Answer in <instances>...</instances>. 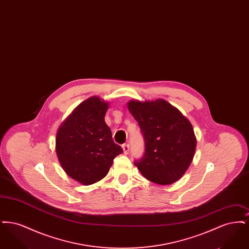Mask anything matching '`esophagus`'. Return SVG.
<instances>
[{"mask_svg":"<svg viewBox=\"0 0 249 249\" xmlns=\"http://www.w3.org/2000/svg\"><path fill=\"white\" fill-rule=\"evenodd\" d=\"M122 148H123V151H124V154H128L129 151H130V144L129 143H124L122 145Z\"/></svg>","mask_w":249,"mask_h":249,"instance_id":"1","label":"esophagus"}]
</instances>
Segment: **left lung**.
<instances>
[{
	"label": "left lung",
	"mask_w": 249,
	"mask_h": 249,
	"mask_svg": "<svg viewBox=\"0 0 249 249\" xmlns=\"http://www.w3.org/2000/svg\"><path fill=\"white\" fill-rule=\"evenodd\" d=\"M128 108L138 122L145 147L134 164L143 178L153 183H175L190 167L196 149V137L189 119L161 99L130 101Z\"/></svg>",
	"instance_id": "8db88e82"
}]
</instances>
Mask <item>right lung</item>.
<instances>
[{"instance_id": "add662e5", "label": "right lung", "mask_w": 249, "mask_h": 249, "mask_svg": "<svg viewBox=\"0 0 249 249\" xmlns=\"http://www.w3.org/2000/svg\"><path fill=\"white\" fill-rule=\"evenodd\" d=\"M108 104L90 97L61 124L56 137L59 163L70 178L91 185L105 178L114 159L123 152L105 121Z\"/></svg>"}]
</instances>
